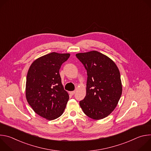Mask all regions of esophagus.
<instances>
[{
  "label": "esophagus",
  "mask_w": 151,
  "mask_h": 151,
  "mask_svg": "<svg viewBox=\"0 0 151 151\" xmlns=\"http://www.w3.org/2000/svg\"><path fill=\"white\" fill-rule=\"evenodd\" d=\"M69 94H70V95L73 96V95H74V94H75V91H70V92H69Z\"/></svg>",
  "instance_id": "obj_1"
}]
</instances>
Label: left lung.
<instances>
[{
	"mask_svg": "<svg viewBox=\"0 0 151 151\" xmlns=\"http://www.w3.org/2000/svg\"><path fill=\"white\" fill-rule=\"evenodd\" d=\"M76 57L87 71L86 96L79 104L88 117L101 119L115 109L122 86L119 70L109 57L96 51L78 53Z\"/></svg>",
	"mask_w": 151,
	"mask_h": 151,
	"instance_id": "obj_1",
	"label": "left lung"
}]
</instances>
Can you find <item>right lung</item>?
<instances>
[{
    "mask_svg": "<svg viewBox=\"0 0 151 151\" xmlns=\"http://www.w3.org/2000/svg\"><path fill=\"white\" fill-rule=\"evenodd\" d=\"M70 54L51 52L36 59L27 72L26 97L33 110L48 120L60 117L69 99L59 70Z\"/></svg>",
    "mask_w": 151,
    "mask_h": 151,
    "instance_id": "add662e5",
    "label": "right lung"
}]
</instances>
